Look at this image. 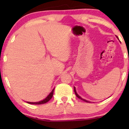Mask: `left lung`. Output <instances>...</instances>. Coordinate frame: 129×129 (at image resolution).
I'll use <instances>...</instances> for the list:
<instances>
[{
	"instance_id": "8db88e82",
	"label": "left lung",
	"mask_w": 129,
	"mask_h": 129,
	"mask_svg": "<svg viewBox=\"0 0 129 129\" xmlns=\"http://www.w3.org/2000/svg\"><path fill=\"white\" fill-rule=\"evenodd\" d=\"M74 91H75V94H76V96L78 98H79V99H81V100H82V101H85V102H86V103H89V101H87V100H84V99H82V98H81V97L79 96V95H78V94H77V93H76V90H75V87H74Z\"/></svg>"
}]
</instances>
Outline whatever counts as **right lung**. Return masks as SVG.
Listing matches in <instances>:
<instances>
[{
    "label": "right lung",
    "instance_id": "1",
    "mask_svg": "<svg viewBox=\"0 0 129 129\" xmlns=\"http://www.w3.org/2000/svg\"><path fill=\"white\" fill-rule=\"evenodd\" d=\"M53 92H54V89L52 90V91L50 93L49 95L46 98L45 100L37 102V103H30V102H27V103L31 104H45L46 103H47L48 101H49L52 98L53 95Z\"/></svg>",
    "mask_w": 129,
    "mask_h": 129
}]
</instances>
